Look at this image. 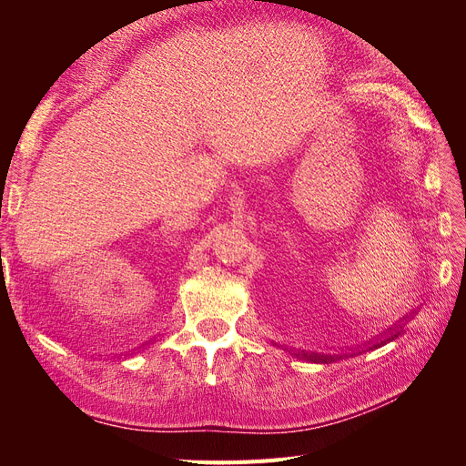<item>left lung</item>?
Wrapping results in <instances>:
<instances>
[{
    "label": "left lung",
    "instance_id": "obj_1",
    "mask_svg": "<svg viewBox=\"0 0 466 466\" xmlns=\"http://www.w3.org/2000/svg\"><path fill=\"white\" fill-rule=\"evenodd\" d=\"M404 320H408V317H402L400 319V322H404ZM400 322L399 324H394V329H389V332H385V334H380V337L384 338L383 341L380 340L377 344H373V346H370V350H373V348H379V346H383V344H387V342H390V340H394V338H397L399 334H400ZM293 356H298V358H301V360H307V361H315V363H330V361H336V360H340V356H327V354H317V351H298V354H293Z\"/></svg>",
    "mask_w": 466,
    "mask_h": 466
}]
</instances>
